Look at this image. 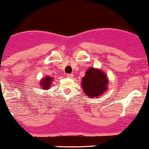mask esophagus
<instances>
[{"instance_id":"34e87169","label":"esophagus","mask_w":149,"mask_h":149,"mask_svg":"<svg viewBox=\"0 0 149 149\" xmlns=\"http://www.w3.org/2000/svg\"><path fill=\"white\" fill-rule=\"evenodd\" d=\"M67 77L68 78H73V75L72 74V73H68V74H67Z\"/></svg>"}]
</instances>
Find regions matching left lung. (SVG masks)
I'll return each mask as SVG.
<instances>
[{"mask_svg":"<svg viewBox=\"0 0 149 149\" xmlns=\"http://www.w3.org/2000/svg\"><path fill=\"white\" fill-rule=\"evenodd\" d=\"M81 85L85 95L89 97H97L108 89V79L100 70L91 68L82 79Z\"/></svg>","mask_w":149,"mask_h":149,"instance_id":"left-lung-1","label":"left lung"}]
</instances>
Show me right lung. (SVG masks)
<instances>
[{
    "mask_svg": "<svg viewBox=\"0 0 149 149\" xmlns=\"http://www.w3.org/2000/svg\"><path fill=\"white\" fill-rule=\"evenodd\" d=\"M52 77H46V79H43L41 82V86H42L43 89H48L52 84Z\"/></svg>",
    "mask_w": 149,
    "mask_h": 149,
    "instance_id": "1",
    "label": "right lung"
}]
</instances>
